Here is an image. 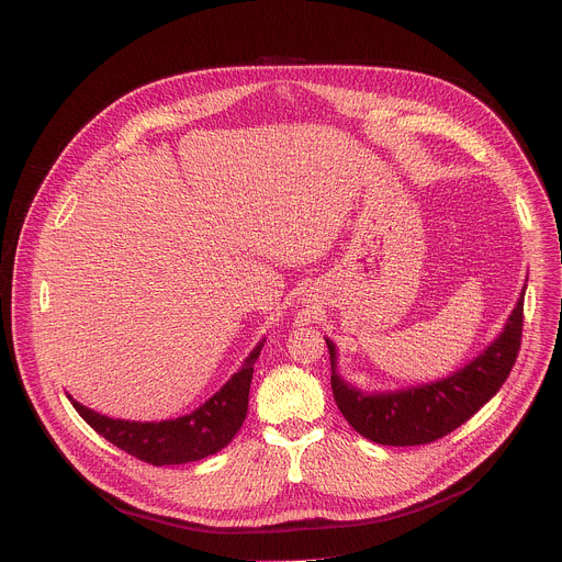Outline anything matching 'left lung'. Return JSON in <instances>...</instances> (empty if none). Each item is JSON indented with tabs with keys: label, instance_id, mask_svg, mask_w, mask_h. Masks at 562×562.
Listing matches in <instances>:
<instances>
[{
	"label": "left lung",
	"instance_id": "8db88e82",
	"mask_svg": "<svg viewBox=\"0 0 562 562\" xmlns=\"http://www.w3.org/2000/svg\"><path fill=\"white\" fill-rule=\"evenodd\" d=\"M525 286L501 335L450 378L389 393H366L337 372V348L330 355V389L344 419L366 439L382 446H424L465 424L505 384L518 357L522 335Z\"/></svg>",
	"mask_w": 562,
	"mask_h": 562
}]
</instances>
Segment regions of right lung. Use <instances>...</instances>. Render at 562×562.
<instances>
[{"label": "right lung", "mask_w": 562, "mask_h": 562, "mask_svg": "<svg viewBox=\"0 0 562 562\" xmlns=\"http://www.w3.org/2000/svg\"><path fill=\"white\" fill-rule=\"evenodd\" d=\"M267 339L258 341V346L249 352L243 368L236 375L201 408L194 413L167 419V422H125L99 415L70 395V404L83 417V422L105 437L116 448L127 454L151 463V465H178L201 461L210 454H216L225 446L232 443L236 432L240 430L247 406H249V386L254 378V363L262 350Z\"/></svg>", "instance_id": "add662e5"}]
</instances>
